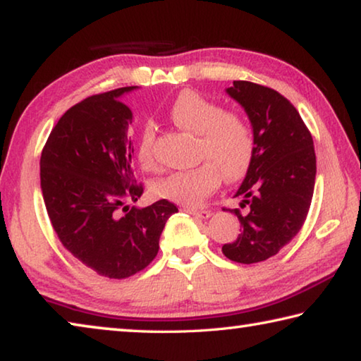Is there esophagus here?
<instances>
[{
    "label": "esophagus",
    "mask_w": 361,
    "mask_h": 361,
    "mask_svg": "<svg viewBox=\"0 0 361 361\" xmlns=\"http://www.w3.org/2000/svg\"><path fill=\"white\" fill-rule=\"evenodd\" d=\"M183 212L189 213V215H194L197 218H202V219H207L212 216V212L207 210V209H194V207H183Z\"/></svg>",
    "instance_id": "obj_1"
}]
</instances>
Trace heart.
<instances>
[{
	"label": "heart",
	"instance_id": "1",
	"mask_svg": "<svg viewBox=\"0 0 361 361\" xmlns=\"http://www.w3.org/2000/svg\"><path fill=\"white\" fill-rule=\"evenodd\" d=\"M176 126L197 133L200 166L181 170L154 183L157 197L181 205H197L224 180L235 181L247 172L253 156L255 138L248 121L242 114L228 111L194 90H183L169 108ZM156 127L146 122L137 138V159L145 169L156 167Z\"/></svg>",
	"mask_w": 361,
	"mask_h": 361
}]
</instances>
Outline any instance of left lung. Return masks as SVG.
<instances>
[{
	"mask_svg": "<svg viewBox=\"0 0 361 361\" xmlns=\"http://www.w3.org/2000/svg\"><path fill=\"white\" fill-rule=\"evenodd\" d=\"M228 94L245 108L255 148L245 180L235 192L247 213L231 210L242 232L223 253L240 264L266 261L293 240L312 202L317 161L314 140L298 109L266 85L234 81Z\"/></svg>",
	"mask_w": 361,
	"mask_h": 361,
	"instance_id": "obj_1",
	"label": "left lung"
}]
</instances>
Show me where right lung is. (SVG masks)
Returning <instances> with one entry per match:
<instances>
[{
	"label": "right lung",
	"mask_w": 361,
	"mask_h": 361,
	"mask_svg": "<svg viewBox=\"0 0 361 361\" xmlns=\"http://www.w3.org/2000/svg\"><path fill=\"white\" fill-rule=\"evenodd\" d=\"M121 87L87 97L54 127L41 154V191L52 228L76 259L102 277L127 279L156 258L178 212L167 199L129 207L143 194L133 173V114Z\"/></svg>",
	"instance_id": "1"
}]
</instances>
